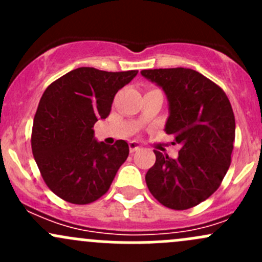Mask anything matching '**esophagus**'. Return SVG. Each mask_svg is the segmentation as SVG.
<instances>
[{
    "instance_id": "obj_1",
    "label": "esophagus",
    "mask_w": 262,
    "mask_h": 262,
    "mask_svg": "<svg viewBox=\"0 0 262 262\" xmlns=\"http://www.w3.org/2000/svg\"><path fill=\"white\" fill-rule=\"evenodd\" d=\"M129 149H130V152H136V150L141 149V146H139L138 142H130L129 143Z\"/></svg>"
}]
</instances>
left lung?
<instances>
[{"mask_svg":"<svg viewBox=\"0 0 262 262\" xmlns=\"http://www.w3.org/2000/svg\"><path fill=\"white\" fill-rule=\"evenodd\" d=\"M170 102L166 133L180 144L178 158L155 150L146 175L150 194L166 208L185 210L216 191L231 165L236 120L221 86L190 68L143 70Z\"/></svg>","mask_w":262,"mask_h":262,"instance_id":"obj_1","label":"left lung"}]
</instances>
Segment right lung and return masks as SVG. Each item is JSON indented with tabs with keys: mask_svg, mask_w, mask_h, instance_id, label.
I'll return each mask as SVG.
<instances>
[{
	"mask_svg": "<svg viewBox=\"0 0 262 262\" xmlns=\"http://www.w3.org/2000/svg\"><path fill=\"white\" fill-rule=\"evenodd\" d=\"M138 71L106 72L81 67L66 73L44 91L34 116L31 149L47 186L60 199L90 204L105 195L129 146L94 139L97 119H106L116 92Z\"/></svg>",
	"mask_w": 262,
	"mask_h": 262,
	"instance_id": "1",
	"label": "right lung"
}]
</instances>
